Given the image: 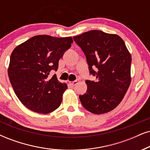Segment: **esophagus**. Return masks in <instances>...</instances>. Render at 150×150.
<instances>
[{"label": "esophagus", "instance_id": "obj_1", "mask_svg": "<svg viewBox=\"0 0 150 150\" xmlns=\"http://www.w3.org/2000/svg\"><path fill=\"white\" fill-rule=\"evenodd\" d=\"M78 81H79L78 79H76V80L73 81H70V84H71V86H75V85H76L77 83H78Z\"/></svg>", "mask_w": 150, "mask_h": 150}]
</instances>
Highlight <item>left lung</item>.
Segmentation results:
<instances>
[{
	"instance_id": "left-lung-1",
	"label": "left lung",
	"mask_w": 150,
	"mask_h": 150,
	"mask_svg": "<svg viewBox=\"0 0 150 150\" xmlns=\"http://www.w3.org/2000/svg\"><path fill=\"white\" fill-rule=\"evenodd\" d=\"M86 56L89 73L96 81L86 80L87 91L79 100L95 114L112 111L127 91L131 82L132 57L122 38L100 30L73 37Z\"/></svg>"
}]
</instances>
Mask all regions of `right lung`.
Masks as SVG:
<instances>
[{
    "label": "right lung",
    "mask_w": 150,
    "mask_h": 150,
    "mask_svg": "<svg viewBox=\"0 0 150 150\" xmlns=\"http://www.w3.org/2000/svg\"><path fill=\"white\" fill-rule=\"evenodd\" d=\"M72 37L37 35L12 51L8 76L15 94L25 107L40 113L54 111L68 88L50 71L58 69L59 60L71 46Z\"/></svg>",
    "instance_id": "right-lung-1"
}]
</instances>
